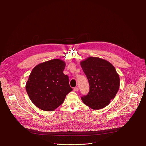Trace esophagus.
Masks as SVG:
<instances>
[{"label":"esophagus","mask_w":146,"mask_h":146,"mask_svg":"<svg viewBox=\"0 0 146 146\" xmlns=\"http://www.w3.org/2000/svg\"><path fill=\"white\" fill-rule=\"evenodd\" d=\"M78 90H79V88H77V87H76V88H73V90H74V92H78Z\"/></svg>","instance_id":"1"}]
</instances>
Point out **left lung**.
I'll return each mask as SVG.
<instances>
[{"label": "left lung", "mask_w": 146, "mask_h": 146, "mask_svg": "<svg viewBox=\"0 0 146 146\" xmlns=\"http://www.w3.org/2000/svg\"><path fill=\"white\" fill-rule=\"evenodd\" d=\"M89 84L88 95L82 100L93 110H100L108 105L119 88V77L109 61L101 58L89 57L80 62Z\"/></svg>", "instance_id": "left-lung-1"}]
</instances>
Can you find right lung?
<instances>
[{
	"mask_svg": "<svg viewBox=\"0 0 146 146\" xmlns=\"http://www.w3.org/2000/svg\"><path fill=\"white\" fill-rule=\"evenodd\" d=\"M65 66L64 61L57 58L40 63L33 69L26 83V90L38 108L54 111L72 91L68 76L63 73Z\"/></svg>",
	"mask_w": 146,
	"mask_h": 146,
	"instance_id": "1",
	"label": "right lung"
}]
</instances>
